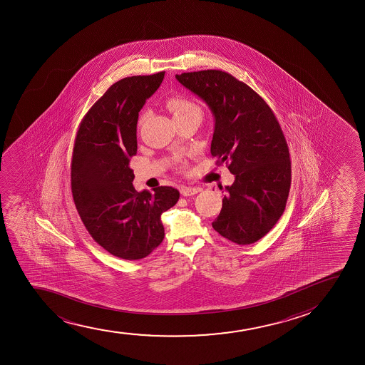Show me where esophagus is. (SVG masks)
Instances as JSON below:
<instances>
[{
  "mask_svg": "<svg viewBox=\"0 0 365 365\" xmlns=\"http://www.w3.org/2000/svg\"><path fill=\"white\" fill-rule=\"evenodd\" d=\"M201 187H190V186H182L180 189V192L185 197H189V196H193L196 193L201 192Z\"/></svg>",
  "mask_w": 365,
  "mask_h": 365,
  "instance_id": "34e87169",
  "label": "esophagus"
}]
</instances>
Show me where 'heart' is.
<instances>
[{
  "mask_svg": "<svg viewBox=\"0 0 365 365\" xmlns=\"http://www.w3.org/2000/svg\"><path fill=\"white\" fill-rule=\"evenodd\" d=\"M167 107L172 112L175 120L184 119V118L197 117L201 119L202 109L195 101L190 100L187 97L170 96L167 100Z\"/></svg>",
  "mask_w": 365,
  "mask_h": 365,
  "instance_id": "1",
  "label": "heart"
}]
</instances>
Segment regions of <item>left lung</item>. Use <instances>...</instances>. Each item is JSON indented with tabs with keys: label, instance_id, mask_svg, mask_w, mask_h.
I'll list each match as a JSON object with an SVG mask.
<instances>
[{
	"label": "left lung",
	"instance_id": "left-lung-1",
	"mask_svg": "<svg viewBox=\"0 0 365 365\" xmlns=\"http://www.w3.org/2000/svg\"><path fill=\"white\" fill-rule=\"evenodd\" d=\"M175 78L210 107L215 122L210 153L235 175L212 227L231 242L255 243L277 224L289 197L291 160L280 124L255 90L227 71Z\"/></svg>",
	"mask_w": 365,
	"mask_h": 365
}]
</instances>
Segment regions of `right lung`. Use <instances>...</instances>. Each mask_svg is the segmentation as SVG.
Segmentation results:
<instances>
[{
    "instance_id": "right-lung-1",
    "label": "right lung",
    "mask_w": 365,
    "mask_h": 365,
    "mask_svg": "<svg viewBox=\"0 0 365 365\" xmlns=\"http://www.w3.org/2000/svg\"><path fill=\"white\" fill-rule=\"evenodd\" d=\"M164 73L114 83L80 123L71 158V193L86 230L110 255L143 259L164 239L160 215L180 193L170 186L135 190L129 162L138 151V112Z\"/></svg>"
}]
</instances>
